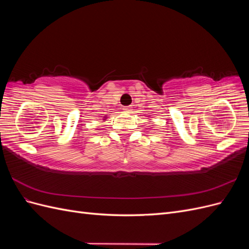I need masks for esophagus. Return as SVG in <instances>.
<instances>
[{
	"label": "esophagus",
	"mask_w": 249,
	"mask_h": 249,
	"mask_svg": "<svg viewBox=\"0 0 249 249\" xmlns=\"http://www.w3.org/2000/svg\"><path fill=\"white\" fill-rule=\"evenodd\" d=\"M124 110L125 112H127V113H131L132 107H131V106H125V107H124Z\"/></svg>",
	"instance_id": "esophagus-1"
}]
</instances>
